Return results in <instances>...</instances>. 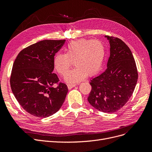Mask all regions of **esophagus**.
Listing matches in <instances>:
<instances>
[{"mask_svg": "<svg viewBox=\"0 0 152 152\" xmlns=\"http://www.w3.org/2000/svg\"><path fill=\"white\" fill-rule=\"evenodd\" d=\"M76 86V84H68V85H67L68 89H72V88H73V87H75Z\"/></svg>", "mask_w": 152, "mask_h": 152, "instance_id": "34e87169", "label": "esophagus"}]
</instances>
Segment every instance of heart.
Segmentation results:
<instances>
[{
	"mask_svg": "<svg viewBox=\"0 0 152 152\" xmlns=\"http://www.w3.org/2000/svg\"><path fill=\"white\" fill-rule=\"evenodd\" d=\"M105 55V47L99 41L80 39L69 42L65 48V53H58L53 60L55 69L64 75L72 65L76 66L65 76L68 83H76L87 75L93 76L100 70Z\"/></svg>",
	"mask_w": 152,
	"mask_h": 152,
	"instance_id": "b5f03b06",
	"label": "heart"
}]
</instances>
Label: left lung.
Wrapping results in <instances>:
<instances>
[{"mask_svg":"<svg viewBox=\"0 0 152 152\" xmlns=\"http://www.w3.org/2000/svg\"><path fill=\"white\" fill-rule=\"evenodd\" d=\"M110 42L107 69L92 78L90 104L104 113H114L129 100L136 86L138 73L130 49L120 39L105 36Z\"/></svg>","mask_w":152,"mask_h":152,"instance_id":"obj_1","label":"left lung"}]
</instances>
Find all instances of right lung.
<instances>
[{
  "instance_id": "add662e5",
  "label": "right lung",
  "mask_w": 152,
  "mask_h": 152,
  "mask_svg": "<svg viewBox=\"0 0 152 152\" xmlns=\"http://www.w3.org/2000/svg\"><path fill=\"white\" fill-rule=\"evenodd\" d=\"M65 40H43L22 50L12 67L10 86L23 108L29 114L49 117L60 109L68 89L65 84L58 83L53 73V60Z\"/></svg>"
}]
</instances>
